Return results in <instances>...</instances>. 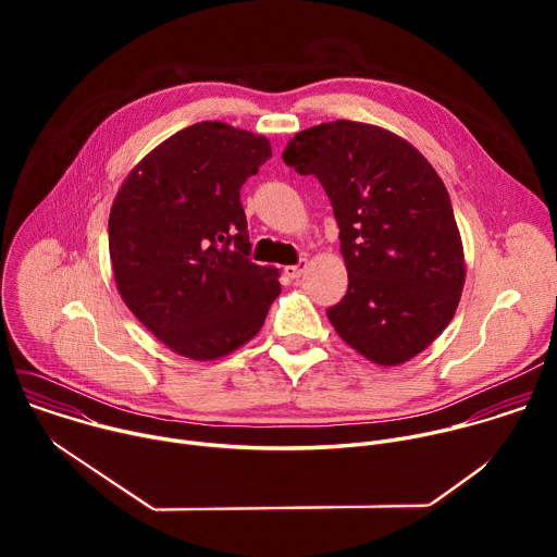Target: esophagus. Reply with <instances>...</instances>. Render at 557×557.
Wrapping results in <instances>:
<instances>
[{
	"label": "esophagus",
	"instance_id": "34e87169",
	"mask_svg": "<svg viewBox=\"0 0 557 557\" xmlns=\"http://www.w3.org/2000/svg\"><path fill=\"white\" fill-rule=\"evenodd\" d=\"M306 267H308V262H306V260H299L297 264H293V267H286V269H284V273H286L290 280H299V277L304 275Z\"/></svg>",
	"mask_w": 557,
	"mask_h": 557
}]
</instances>
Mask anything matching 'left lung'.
Instances as JSON below:
<instances>
[{"mask_svg": "<svg viewBox=\"0 0 557 557\" xmlns=\"http://www.w3.org/2000/svg\"><path fill=\"white\" fill-rule=\"evenodd\" d=\"M284 163L326 189L348 290L326 310L339 337L379 366L425 350L451 322L465 284L449 194L408 140L333 121L295 134Z\"/></svg>", "mask_w": 557, "mask_h": 557, "instance_id": "8db88e82", "label": "left lung"}]
</instances>
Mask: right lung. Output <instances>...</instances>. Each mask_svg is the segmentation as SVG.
<instances>
[{"mask_svg":"<svg viewBox=\"0 0 557 557\" xmlns=\"http://www.w3.org/2000/svg\"><path fill=\"white\" fill-rule=\"evenodd\" d=\"M271 158L247 129L202 121L132 170L110 211L114 280L136 320L174 352L207 361L253 339L280 295L249 260L240 189Z\"/></svg>","mask_w":557,"mask_h":557,"instance_id":"add662e5","label":"right lung"}]
</instances>
